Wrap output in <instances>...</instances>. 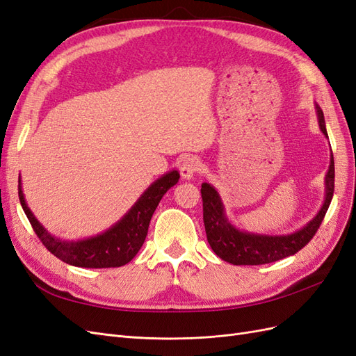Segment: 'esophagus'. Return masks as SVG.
Returning <instances> with one entry per match:
<instances>
[{
  "instance_id": "1",
  "label": "esophagus",
  "mask_w": 356,
  "mask_h": 356,
  "mask_svg": "<svg viewBox=\"0 0 356 356\" xmlns=\"http://www.w3.org/2000/svg\"><path fill=\"white\" fill-rule=\"evenodd\" d=\"M197 170H199V160L195 157L186 159L179 168L182 179H193V177L196 175Z\"/></svg>"
}]
</instances>
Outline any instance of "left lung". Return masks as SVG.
Masks as SVG:
<instances>
[{"mask_svg": "<svg viewBox=\"0 0 356 356\" xmlns=\"http://www.w3.org/2000/svg\"><path fill=\"white\" fill-rule=\"evenodd\" d=\"M315 111L321 132L328 139L325 118L321 106L315 102ZM331 148V147H330ZM325 195L321 209L303 227L293 233L285 234H266L241 230L232 222L218 190L209 182L202 184L203 200V222L207 230V238L221 260L234 266H258L267 264L285 257L294 255L301 248L309 243L324 220L334 193V159L330 157V166L325 174Z\"/></svg>", "mask_w": 356, "mask_h": 356, "instance_id": "1", "label": "left lung"}]
</instances>
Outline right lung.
Listing matches in <instances>:
<instances>
[{
	"label": "right lung",
	"mask_w": 356,
	"mask_h": 356,
	"mask_svg": "<svg viewBox=\"0 0 356 356\" xmlns=\"http://www.w3.org/2000/svg\"><path fill=\"white\" fill-rule=\"evenodd\" d=\"M178 179L179 172L177 169L166 172V174L157 178L153 184H149V187L132 204L131 209L115 224H113L110 229L96 236H90V238L77 241L62 239L59 236L51 234L37 220L26 203L20 177L19 200L32 229L41 239L42 245L63 263L88 268L120 267L131 261L138 251L141 250L147 238L149 221H152L159 202L170 187L177 184Z\"/></svg>",
	"instance_id": "add662e5"
}]
</instances>
